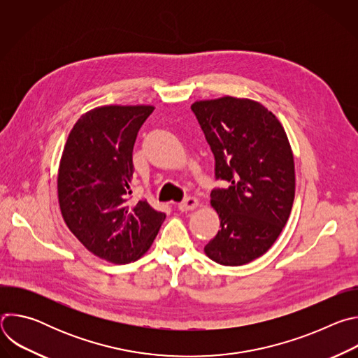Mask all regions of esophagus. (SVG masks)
<instances>
[{"mask_svg":"<svg viewBox=\"0 0 358 358\" xmlns=\"http://www.w3.org/2000/svg\"><path fill=\"white\" fill-rule=\"evenodd\" d=\"M178 210L185 213V211H191V210H195L198 207V199L194 198V196H187L184 198L180 203H178Z\"/></svg>","mask_w":358,"mask_h":358,"instance_id":"esophagus-1","label":"esophagus"}]
</instances>
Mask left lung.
Returning <instances> with one entry per match:
<instances>
[{
	"label": "left lung",
	"mask_w": 358,
	"mask_h": 358,
	"mask_svg": "<svg viewBox=\"0 0 358 358\" xmlns=\"http://www.w3.org/2000/svg\"><path fill=\"white\" fill-rule=\"evenodd\" d=\"M215 159L211 191L221 229L203 250L214 262L241 266L275 243L294 199L293 152L285 129L259 101L238 97L191 106Z\"/></svg>",
	"instance_id": "left-lung-1"
}]
</instances>
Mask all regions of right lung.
I'll return each instance as SVG.
<instances>
[{"label":"right lung","instance_id":"obj_1","mask_svg":"<svg viewBox=\"0 0 358 358\" xmlns=\"http://www.w3.org/2000/svg\"><path fill=\"white\" fill-rule=\"evenodd\" d=\"M152 106H101L85 113L66 140L58 198L71 232L96 257L116 265L148 250L166 218L145 199L130 202L133 147Z\"/></svg>","mask_w":358,"mask_h":358}]
</instances>
